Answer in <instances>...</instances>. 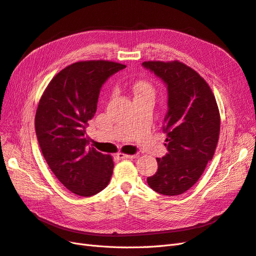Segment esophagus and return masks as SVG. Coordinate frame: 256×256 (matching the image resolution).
Returning a JSON list of instances; mask_svg holds the SVG:
<instances>
[{
    "label": "esophagus",
    "mask_w": 256,
    "mask_h": 256,
    "mask_svg": "<svg viewBox=\"0 0 256 256\" xmlns=\"http://www.w3.org/2000/svg\"><path fill=\"white\" fill-rule=\"evenodd\" d=\"M118 157L120 159H134V158H136V154H127L124 152H118Z\"/></svg>",
    "instance_id": "34e87169"
}]
</instances>
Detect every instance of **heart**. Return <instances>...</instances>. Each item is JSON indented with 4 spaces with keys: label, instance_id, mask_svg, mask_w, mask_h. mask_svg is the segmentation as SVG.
<instances>
[{
    "label": "heart",
    "instance_id": "1",
    "mask_svg": "<svg viewBox=\"0 0 256 256\" xmlns=\"http://www.w3.org/2000/svg\"><path fill=\"white\" fill-rule=\"evenodd\" d=\"M136 97L154 96V88L152 86V84L147 82L138 83L136 86Z\"/></svg>",
    "mask_w": 256,
    "mask_h": 256
}]
</instances>
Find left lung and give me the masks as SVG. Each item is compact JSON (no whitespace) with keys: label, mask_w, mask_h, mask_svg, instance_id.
Wrapping results in <instances>:
<instances>
[{"label":"left lung","mask_w":256,"mask_h":256,"mask_svg":"<svg viewBox=\"0 0 256 256\" xmlns=\"http://www.w3.org/2000/svg\"><path fill=\"white\" fill-rule=\"evenodd\" d=\"M142 65L168 90V154L157 158L158 170L147 177V184L160 194L180 196L200 180L214 157L220 134L218 106L207 82L184 63L148 60Z\"/></svg>","instance_id":"1"}]
</instances>
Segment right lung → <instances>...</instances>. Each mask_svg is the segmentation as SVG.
Returning <instances> with one entry per match:
<instances>
[{
	"label": "right lung",
	"mask_w": 256,
	"mask_h": 256,
	"mask_svg": "<svg viewBox=\"0 0 256 256\" xmlns=\"http://www.w3.org/2000/svg\"><path fill=\"white\" fill-rule=\"evenodd\" d=\"M125 67L109 60L76 62L54 76L38 104L35 130L44 158L76 196H95L111 180L112 157L88 147L85 128L96 113L102 84Z\"/></svg>",
	"instance_id": "right-lung-1"
}]
</instances>
